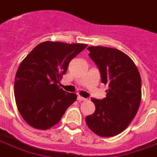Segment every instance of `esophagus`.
<instances>
[{
    "instance_id": "esophagus-1",
    "label": "esophagus",
    "mask_w": 157,
    "mask_h": 157,
    "mask_svg": "<svg viewBox=\"0 0 157 157\" xmlns=\"http://www.w3.org/2000/svg\"><path fill=\"white\" fill-rule=\"evenodd\" d=\"M77 100H78L79 101H86V100H87V99L81 97V96H80V95H79L78 97H77Z\"/></svg>"
}]
</instances>
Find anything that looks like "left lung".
<instances>
[{"instance_id": "1", "label": "left lung", "mask_w": 157, "mask_h": 157, "mask_svg": "<svg viewBox=\"0 0 157 157\" xmlns=\"http://www.w3.org/2000/svg\"><path fill=\"white\" fill-rule=\"evenodd\" d=\"M99 68L106 97L91 98L94 113L86 117L87 126L100 137H113L124 131L137 114L142 99V80L137 67L121 51L107 47L87 48Z\"/></svg>"}]
</instances>
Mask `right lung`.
Wrapping results in <instances>:
<instances>
[{
    "label": "right lung",
    "instance_id": "1",
    "mask_svg": "<svg viewBox=\"0 0 157 157\" xmlns=\"http://www.w3.org/2000/svg\"><path fill=\"white\" fill-rule=\"evenodd\" d=\"M86 44L47 41L23 60L15 75L14 93L19 112L34 128L46 130L59 123L76 94L59 87L68 65Z\"/></svg>",
    "mask_w": 157,
    "mask_h": 157
}]
</instances>
